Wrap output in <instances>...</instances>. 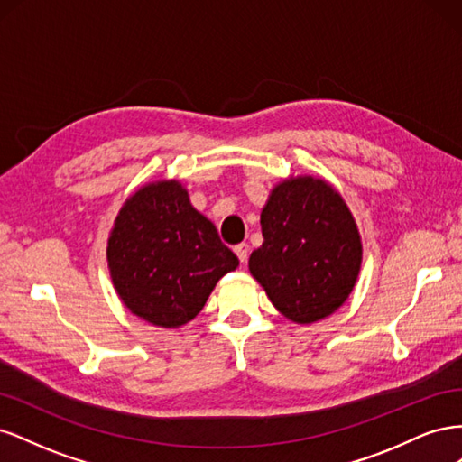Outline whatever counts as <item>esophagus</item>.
<instances>
[{
  "mask_svg": "<svg viewBox=\"0 0 462 462\" xmlns=\"http://www.w3.org/2000/svg\"><path fill=\"white\" fill-rule=\"evenodd\" d=\"M235 254H236V258H239L243 263L248 260V253H250V248H248V245L246 243H241V245H236L235 248Z\"/></svg>",
  "mask_w": 462,
  "mask_h": 462,
  "instance_id": "esophagus-1",
  "label": "esophagus"
}]
</instances>
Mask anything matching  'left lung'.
Listing matches in <instances>:
<instances>
[{
  "label": "left lung",
  "mask_w": 462,
  "mask_h": 462,
  "mask_svg": "<svg viewBox=\"0 0 462 462\" xmlns=\"http://www.w3.org/2000/svg\"><path fill=\"white\" fill-rule=\"evenodd\" d=\"M260 223L263 243L248 268L275 309L297 324L337 310L362 262L356 223L339 192L321 179H287L272 190Z\"/></svg>",
  "instance_id": "obj_1"
}]
</instances>
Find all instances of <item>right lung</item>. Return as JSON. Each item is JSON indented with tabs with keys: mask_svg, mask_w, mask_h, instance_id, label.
<instances>
[{
	"mask_svg": "<svg viewBox=\"0 0 462 462\" xmlns=\"http://www.w3.org/2000/svg\"><path fill=\"white\" fill-rule=\"evenodd\" d=\"M107 262L125 306L160 328L190 321L219 279L239 265L177 180L143 187L125 202Z\"/></svg>",
	"mask_w": 462,
	"mask_h": 462,
	"instance_id": "obj_1",
	"label": "right lung"
}]
</instances>
